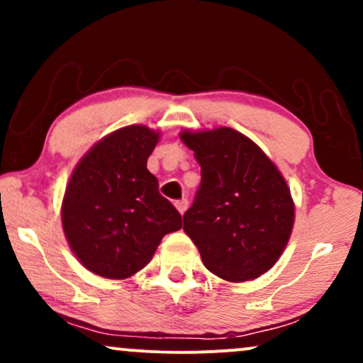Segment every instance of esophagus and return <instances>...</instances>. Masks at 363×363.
<instances>
[{
    "label": "esophagus",
    "mask_w": 363,
    "mask_h": 363,
    "mask_svg": "<svg viewBox=\"0 0 363 363\" xmlns=\"http://www.w3.org/2000/svg\"><path fill=\"white\" fill-rule=\"evenodd\" d=\"M187 205H189V203H187V199H179V201H176V208H177L179 213L184 215V211L187 210Z\"/></svg>",
    "instance_id": "1"
}]
</instances>
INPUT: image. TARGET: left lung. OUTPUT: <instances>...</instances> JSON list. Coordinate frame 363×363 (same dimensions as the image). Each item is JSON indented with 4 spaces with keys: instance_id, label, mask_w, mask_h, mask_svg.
<instances>
[{
    "instance_id": "8db88e82",
    "label": "left lung",
    "mask_w": 363,
    "mask_h": 363,
    "mask_svg": "<svg viewBox=\"0 0 363 363\" xmlns=\"http://www.w3.org/2000/svg\"><path fill=\"white\" fill-rule=\"evenodd\" d=\"M181 140L201 165L184 232L203 264L227 281L261 277L281 256L294 227V199L281 172L232 128L182 131Z\"/></svg>"
}]
</instances>
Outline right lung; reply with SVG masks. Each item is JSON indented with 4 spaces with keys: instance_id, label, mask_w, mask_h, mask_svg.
<instances>
[{
    "instance_id": "add662e5",
    "label": "right lung",
    "mask_w": 363,
    "mask_h": 363,
    "mask_svg": "<svg viewBox=\"0 0 363 363\" xmlns=\"http://www.w3.org/2000/svg\"><path fill=\"white\" fill-rule=\"evenodd\" d=\"M158 138L160 133L141 124L121 128L95 143L69 177L62 230L78 261L99 277H133L164 235L182 227L181 213L147 169Z\"/></svg>"
}]
</instances>
